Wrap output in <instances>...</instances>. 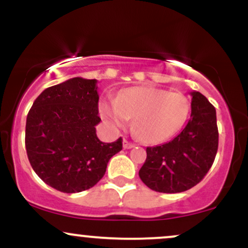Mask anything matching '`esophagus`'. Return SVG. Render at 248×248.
I'll list each match as a JSON object with an SVG mask.
<instances>
[{"mask_svg": "<svg viewBox=\"0 0 248 248\" xmlns=\"http://www.w3.org/2000/svg\"><path fill=\"white\" fill-rule=\"evenodd\" d=\"M134 147H135V144L132 143V142L124 140V149H130V148H134Z\"/></svg>", "mask_w": 248, "mask_h": 248, "instance_id": "1", "label": "esophagus"}]
</instances>
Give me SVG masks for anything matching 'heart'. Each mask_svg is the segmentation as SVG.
Here are the masks:
<instances>
[{"instance_id": "heart-1", "label": "heart", "mask_w": 248, "mask_h": 248, "mask_svg": "<svg viewBox=\"0 0 248 248\" xmlns=\"http://www.w3.org/2000/svg\"><path fill=\"white\" fill-rule=\"evenodd\" d=\"M186 95L156 87H129L100 101V114L108 126L120 128L133 120L134 133L146 143H161L181 129L189 115Z\"/></svg>"}]
</instances>
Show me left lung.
Segmentation results:
<instances>
[{
    "label": "left lung",
    "instance_id": "1",
    "mask_svg": "<svg viewBox=\"0 0 248 248\" xmlns=\"http://www.w3.org/2000/svg\"><path fill=\"white\" fill-rule=\"evenodd\" d=\"M190 94L191 118L184 129L168 143L147 148L139 176L154 191H186L204 178L215 161L219 136L216 108L202 93Z\"/></svg>",
    "mask_w": 248,
    "mask_h": 248
}]
</instances>
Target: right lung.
Segmentation results:
<instances>
[{
    "label": "right lung",
    "mask_w": 248,
    "mask_h": 248,
    "mask_svg": "<svg viewBox=\"0 0 248 248\" xmlns=\"http://www.w3.org/2000/svg\"><path fill=\"white\" fill-rule=\"evenodd\" d=\"M96 82L77 77L47 87L28 113V158L38 177L58 191L75 193L94 186L110 157L122 149L121 138L104 143L96 136L101 121Z\"/></svg>",
    "instance_id": "add662e5"
}]
</instances>
